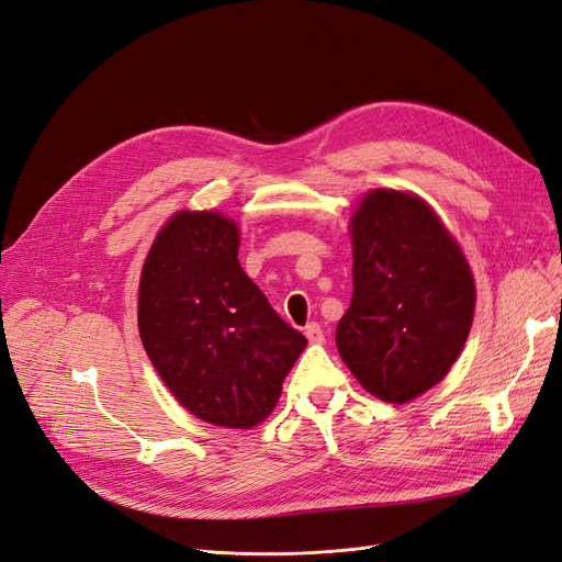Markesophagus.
<instances>
[{"label":"esophagus","instance_id":"1","mask_svg":"<svg viewBox=\"0 0 562 562\" xmlns=\"http://www.w3.org/2000/svg\"><path fill=\"white\" fill-rule=\"evenodd\" d=\"M304 334H306V339L311 344H323L325 341V331H323V327L318 323H308L304 327Z\"/></svg>","mask_w":562,"mask_h":562}]
</instances>
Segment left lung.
<instances>
[{
	"label": "left lung",
	"instance_id": "left-lung-1",
	"mask_svg": "<svg viewBox=\"0 0 562 562\" xmlns=\"http://www.w3.org/2000/svg\"><path fill=\"white\" fill-rule=\"evenodd\" d=\"M352 300L336 348L367 392L406 403L457 362L475 279L457 239L413 193L369 191L350 218Z\"/></svg>",
	"mask_w": 562,
	"mask_h": 562
}]
</instances>
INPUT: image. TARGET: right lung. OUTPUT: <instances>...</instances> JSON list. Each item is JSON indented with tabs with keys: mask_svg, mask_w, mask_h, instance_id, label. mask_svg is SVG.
<instances>
[{
	"mask_svg": "<svg viewBox=\"0 0 562 562\" xmlns=\"http://www.w3.org/2000/svg\"><path fill=\"white\" fill-rule=\"evenodd\" d=\"M237 223L177 212L143 265L138 329L166 387L198 419L249 429L274 411L306 348L244 274Z\"/></svg>",
	"mask_w": 562,
	"mask_h": 562,
	"instance_id": "1",
	"label": "right lung"
}]
</instances>
